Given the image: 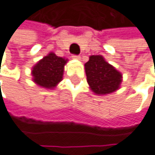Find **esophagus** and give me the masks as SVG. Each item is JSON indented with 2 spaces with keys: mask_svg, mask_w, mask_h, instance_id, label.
Wrapping results in <instances>:
<instances>
[{
  "mask_svg": "<svg viewBox=\"0 0 155 155\" xmlns=\"http://www.w3.org/2000/svg\"><path fill=\"white\" fill-rule=\"evenodd\" d=\"M72 58L76 59V60H80V56L79 55H72Z\"/></svg>",
  "mask_w": 155,
  "mask_h": 155,
  "instance_id": "obj_1",
  "label": "esophagus"
}]
</instances>
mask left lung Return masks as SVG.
I'll list each match as a JSON object with an SVG mask.
<instances>
[{
  "label": "left lung",
  "mask_w": 155,
  "mask_h": 155,
  "mask_svg": "<svg viewBox=\"0 0 155 155\" xmlns=\"http://www.w3.org/2000/svg\"><path fill=\"white\" fill-rule=\"evenodd\" d=\"M87 81L97 94H108L120 88L121 74L102 56H91L85 64Z\"/></svg>",
  "instance_id": "left-lung-1"
}]
</instances>
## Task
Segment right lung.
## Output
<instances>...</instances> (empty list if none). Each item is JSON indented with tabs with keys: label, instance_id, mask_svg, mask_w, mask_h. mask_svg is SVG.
Segmentation results:
<instances>
[{
	"label": "right lung",
	"instance_id": "1",
	"mask_svg": "<svg viewBox=\"0 0 155 155\" xmlns=\"http://www.w3.org/2000/svg\"><path fill=\"white\" fill-rule=\"evenodd\" d=\"M65 64L66 60L54 53H50L34 66L31 71L34 81L43 88H54L61 81Z\"/></svg>",
	"mask_w": 155,
	"mask_h": 155
}]
</instances>
